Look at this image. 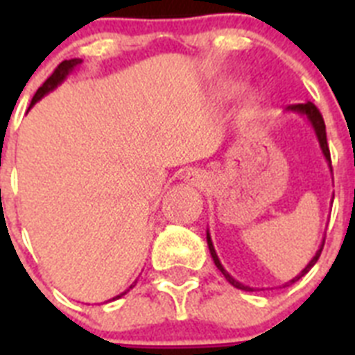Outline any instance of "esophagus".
Instances as JSON below:
<instances>
[{"instance_id":"esophagus-1","label":"esophagus","mask_w":355,"mask_h":355,"mask_svg":"<svg viewBox=\"0 0 355 355\" xmlns=\"http://www.w3.org/2000/svg\"><path fill=\"white\" fill-rule=\"evenodd\" d=\"M187 180L196 184V187H202V184L208 183V175H206V172L199 171V168H193L192 172H188Z\"/></svg>"}]
</instances>
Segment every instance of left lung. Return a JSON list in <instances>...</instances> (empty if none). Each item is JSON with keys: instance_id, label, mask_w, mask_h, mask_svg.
Here are the masks:
<instances>
[{"instance_id": "obj_1", "label": "left lung", "mask_w": 355, "mask_h": 355, "mask_svg": "<svg viewBox=\"0 0 355 355\" xmlns=\"http://www.w3.org/2000/svg\"><path fill=\"white\" fill-rule=\"evenodd\" d=\"M288 110H293V112H300V114L307 115V119H309V121H311L313 128H315L316 137H318L320 147H322V150H324L325 158H327V162H331V150H329V146H327V133H325V122H324V117H322V114H320V110L316 108V106L313 105V103H299V105H290V106H288ZM331 168H332V167H331ZM206 240H208L209 252H211V258H213V261H215L216 268H218V270H220L222 274H224V277L227 279L229 283L233 284L234 288H238V290H245V291H250V290H252V288L243 286V284H241V283H238V281H234V279L231 277V275H229L227 272L224 270V266L220 265V261H218V258H216V252H215V249H213V243H211V238H209V233L206 234ZM324 241H325V240H324ZM322 249H324V245L320 247L318 252L315 254V258H313L311 261H309V265H307L306 268H304V270L300 272V275H297V277H295L293 281H290V283H286V286H288V284L295 283V281H299V279L302 277L304 274H307V272H309V268H311V266L315 265L316 261H318L320 254H322Z\"/></svg>"}]
</instances>
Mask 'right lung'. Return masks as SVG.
<instances>
[{"label": "right lung", "mask_w": 355, "mask_h": 355, "mask_svg": "<svg viewBox=\"0 0 355 355\" xmlns=\"http://www.w3.org/2000/svg\"><path fill=\"white\" fill-rule=\"evenodd\" d=\"M78 64H81V60H78V58H72V60H64V62H62V64H58V67H56L55 71H53L51 76H49L48 80L44 81V83L39 87V90H37L35 96H33V99H31V105H35V103L39 101L40 97L46 96V94H48L49 90L55 89V87H56V85H58V83H62V81H64V78L67 76L69 72H71L72 69L76 67ZM31 105H30V106H31ZM128 291H130V290H128ZM124 293H126V291H124ZM124 293L117 295L115 299H121V297H122V295H124ZM115 299H114V300H115Z\"/></svg>", "instance_id": "1"}]
</instances>
